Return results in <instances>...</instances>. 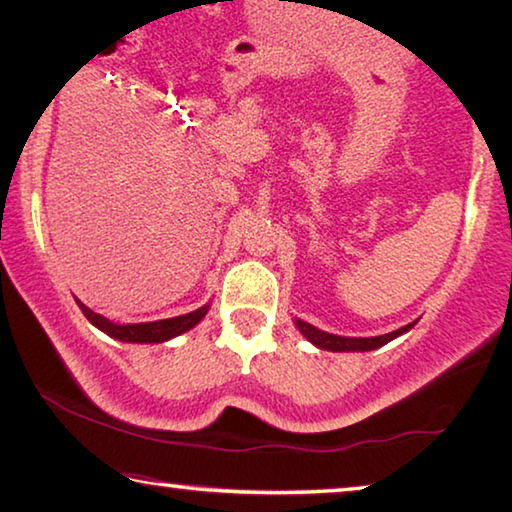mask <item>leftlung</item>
<instances>
[{
  "label": "left lung",
  "mask_w": 512,
  "mask_h": 512,
  "mask_svg": "<svg viewBox=\"0 0 512 512\" xmlns=\"http://www.w3.org/2000/svg\"><path fill=\"white\" fill-rule=\"evenodd\" d=\"M296 327L300 329L302 334H305V339L311 341L320 350H329V352H368V350H375L381 348V345H386L388 341L397 339V336L409 332L413 327L411 325H404L400 329H395L391 334H381V336H370V339H352V336H336V334H329L323 332V329H318L314 325L305 323V320L296 318Z\"/></svg>",
  "instance_id": "8db88e82"
}]
</instances>
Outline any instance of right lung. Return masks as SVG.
I'll use <instances>...</instances> for the list:
<instances>
[{
  "mask_svg": "<svg viewBox=\"0 0 512 512\" xmlns=\"http://www.w3.org/2000/svg\"><path fill=\"white\" fill-rule=\"evenodd\" d=\"M81 311L85 314V318L90 320L94 327H99L101 332H106L108 336L117 341H126V343H164L173 339V336L187 332L194 325H198L203 320V316L207 314L205 307H198L196 311H189V314L176 316V318H164V320H153V323H135V325H117L112 320L103 318L101 314H94L90 307H85L83 302H79Z\"/></svg>",
  "mask_w": 512,
  "mask_h": 512,
  "instance_id": "add662e5",
  "label": "right lung"
}]
</instances>
